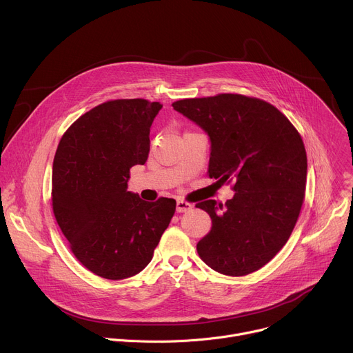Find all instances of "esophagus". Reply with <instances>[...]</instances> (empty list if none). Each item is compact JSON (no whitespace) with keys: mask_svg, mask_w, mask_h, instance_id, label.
<instances>
[{"mask_svg":"<svg viewBox=\"0 0 353 353\" xmlns=\"http://www.w3.org/2000/svg\"><path fill=\"white\" fill-rule=\"evenodd\" d=\"M191 208H192V204H188V203H185V201H181V199L177 201V204H176L177 212H187Z\"/></svg>","mask_w":353,"mask_h":353,"instance_id":"34e87169","label":"esophagus"}]
</instances>
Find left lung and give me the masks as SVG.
I'll return each instance as SVG.
<instances>
[{
  "label": "left lung",
  "mask_w": 353,
  "mask_h": 353,
  "mask_svg": "<svg viewBox=\"0 0 353 353\" xmlns=\"http://www.w3.org/2000/svg\"><path fill=\"white\" fill-rule=\"evenodd\" d=\"M172 106L208 134L210 177L234 183V195L225 205L215 199L195 205L212 221L210 233L196 244L199 257L229 276L260 270L288 241L303 204V141L261 99L222 93L177 100Z\"/></svg>",
  "instance_id": "8db88e82"
}]
</instances>
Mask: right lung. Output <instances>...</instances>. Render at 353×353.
Segmentation results:
<instances>
[{"mask_svg": "<svg viewBox=\"0 0 353 353\" xmlns=\"http://www.w3.org/2000/svg\"><path fill=\"white\" fill-rule=\"evenodd\" d=\"M162 109L119 99L81 116L53 162V212L79 263L106 279L141 272L176 211L173 198L148 203L127 191L130 169L149 155V132Z\"/></svg>", "mask_w": 353, "mask_h": 353, "instance_id": "1", "label": "right lung"}]
</instances>
